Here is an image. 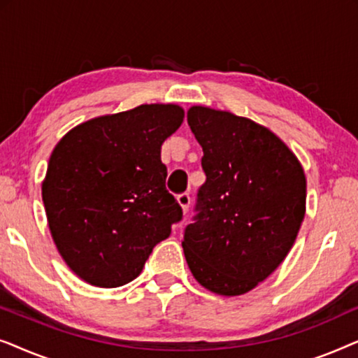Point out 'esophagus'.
<instances>
[{
    "mask_svg": "<svg viewBox=\"0 0 358 358\" xmlns=\"http://www.w3.org/2000/svg\"><path fill=\"white\" fill-rule=\"evenodd\" d=\"M178 203L180 205V208H182V212L185 213L189 210V205H190V194L189 192H182L178 195Z\"/></svg>",
    "mask_w": 358,
    "mask_h": 358,
    "instance_id": "34e87169",
    "label": "esophagus"
}]
</instances>
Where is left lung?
Returning <instances> with one entry per match:
<instances>
[{
    "instance_id": "1",
    "label": "left lung",
    "mask_w": 358,
    "mask_h": 358,
    "mask_svg": "<svg viewBox=\"0 0 358 358\" xmlns=\"http://www.w3.org/2000/svg\"><path fill=\"white\" fill-rule=\"evenodd\" d=\"M187 124L203 150L207 180L184 231L185 261L207 290L243 295L295 243L306 210L305 173L275 134L246 117L194 106Z\"/></svg>"
}]
</instances>
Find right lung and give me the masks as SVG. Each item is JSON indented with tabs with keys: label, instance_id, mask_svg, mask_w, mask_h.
Returning <instances> with one entry per match:
<instances>
[{
	"label": "right lung",
	"instance_id": "add662e5",
	"mask_svg": "<svg viewBox=\"0 0 358 358\" xmlns=\"http://www.w3.org/2000/svg\"><path fill=\"white\" fill-rule=\"evenodd\" d=\"M182 120V107L143 104L80 124L52 151L42 182L48 228L63 261L85 282L102 288L131 282L182 220L161 163V145Z\"/></svg>",
	"mask_w": 358,
	"mask_h": 358
}]
</instances>
